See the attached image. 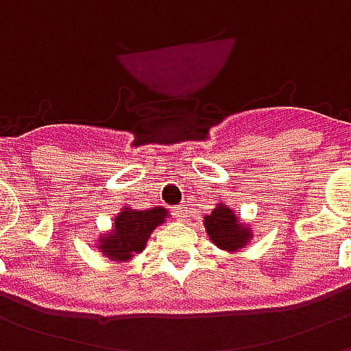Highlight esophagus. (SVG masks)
I'll return each mask as SVG.
<instances>
[{"label":"esophagus","instance_id":"34e87169","mask_svg":"<svg viewBox=\"0 0 351 351\" xmlns=\"http://www.w3.org/2000/svg\"><path fill=\"white\" fill-rule=\"evenodd\" d=\"M173 214H175L176 218H178V220L180 221H186L188 220V216H190V210H188V205H178V206H175V208H173Z\"/></svg>","mask_w":351,"mask_h":351}]
</instances>
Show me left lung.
<instances>
[{
  "instance_id": "1",
  "label": "left lung",
  "mask_w": 351,
  "mask_h": 351,
  "mask_svg": "<svg viewBox=\"0 0 351 351\" xmlns=\"http://www.w3.org/2000/svg\"><path fill=\"white\" fill-rule=\"evenodd\" d=\"M208 239L220 250L241 252L254 239L250 223H244L241 216L226 203H216L213 213L203 218Z\"/></svg>"
}]
</instances>
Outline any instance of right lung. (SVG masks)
<instances>
[{
    "label": "right lung",
    "mask_w": 351,
    "mask_h": 351,
    "mask_svg": "<svg viewBox=\"0 0 351 351\" xmlns=\"http://www.w3.org/2000/svg\"><path fill=\"white\" fill-rule=\"evenodd\" d=\"M169 216L171 214L163 206H152L146 210L123 206L114 216L112 228L97 237L95 248L108 261H131L145 250L154 229L165 223Z\"/></svg>",
    "instance_id": "right-lung-1"
}]
</instances>
